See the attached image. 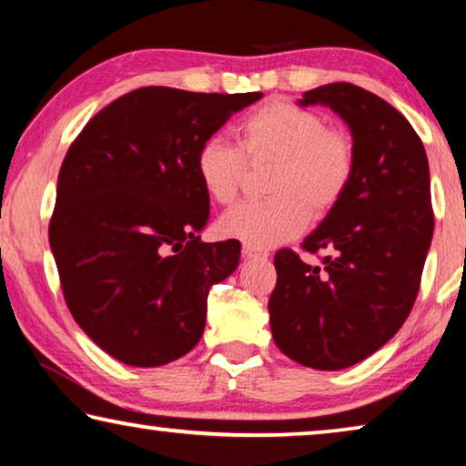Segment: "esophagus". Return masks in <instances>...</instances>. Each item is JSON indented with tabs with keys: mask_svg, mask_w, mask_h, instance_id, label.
Returning a JSON list of instances; mask_svg holds the SVG:
<instances>
[{
	"mask_svg": "<svg viewBox=\"0 0 466 466\" xmlns=\"http://www.w3.org/2000/svg\"><path fill=\"white\" fill-rule=\"evenodd\" d=\"M242 257H245V259H263V257H268V251H261V248L257 247L245 245L242 247Z\"/></svg>",
	"mask_w": 466,
	"mask_h": 466,
	"instance_id": "esophagus-1",
	"label": "esophagus"
}]
</instances>
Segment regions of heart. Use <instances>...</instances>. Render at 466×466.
<instances>
[{"mask_svg": "<svg viewBox=\"0 0 466 466\" xmlns=\"http://www.w3.org/2000/svg\"><path fill=\"white\" fill-rule=\"evenodd\" d=\"M248 161L274 163L266 200H245L219 219V232L257 248L299 236L311 219H324L341 203L356 171L351 137L329 127L322 115L290 102H268L238 127ZM197 177L213 203L228 205L238 194L245 157L224 137L198 146Z\"/></svg>", "mask_w": 466, "mask_h": 466, "instance_id": "1", "label": "heart"}]
</instances>
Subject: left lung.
Here are the masks:
<instances>
[{
  "mask_svg": "<svg viewBox=\"0 0 466 466\" xmlns=\"http://www.w3.org/2000/svg\"><path fill=\"white\" fill-rule=\"evenodd\" d=\"M350 127L356 171L341 203L303 240L329 251L324 268L282 248L269 297V326L284 356L316 370L362 362L410 314L433 236L425 146L391 104L351 83L303 94Z\"/></svg>",
  "mask_w": 466,
  "mask_h": 466,
  "instance_id": "1",
  "label": "left lung"
}]
</instances>
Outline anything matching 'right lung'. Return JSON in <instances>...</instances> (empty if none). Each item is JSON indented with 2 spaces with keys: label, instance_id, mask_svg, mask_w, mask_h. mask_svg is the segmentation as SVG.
Here are the masks:
<instances>
[{
  "label": "right lung",
  "instance_id": "add662e5",
  "mask_svg": "<svg viewBox=\"0 0 466 466\" xmlns=\"http://www.w3.org/2000/svg\"><path fill=\"white\" fill-rule=\"evenodd\" d=\"M263 98L140 87L102 108L58 173L50 247L75 322L123 364L152 368L200 341L207 295L240 242H200L209 197L198 146Z\"/></svg>",
  "mask_w": 466,
  "mask_h": 466
}]
</instances>
